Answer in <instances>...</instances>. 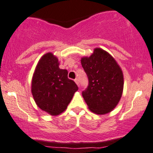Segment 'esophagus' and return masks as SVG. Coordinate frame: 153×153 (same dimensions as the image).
Returning <instances> with one entry per match:
<instances>
[{"label":"esophagus","instance_id":"esophagus-1","mask_svg":"<svg viewBox=\"0 0 153 153\" xmlns=\"http://www.w3.org/2000/svg\"><path fill=\"white\" fill-rule=\"evenodd\" d=\"M74 82H76V84L78 86H79V79L78 78H76V79H75V80H74Z\"/></svg>","mask_w":153,"mask_h":153}]
</instances>
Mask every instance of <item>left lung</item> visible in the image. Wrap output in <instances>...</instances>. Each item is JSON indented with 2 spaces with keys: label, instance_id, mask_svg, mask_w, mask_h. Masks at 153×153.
Here are the masks:
<instances>
[{
  "label": "left lung",
  "instance_id": "left-lung-1",
  "mask_svg": "<svg viewBox=\"0 0 153 153\" xmlns=\"http://www.w3.org/2000/svg\"><path fill=\"white\" fill-rule=\"evenodd\" d=\"M89 84L82 96L89 109L105 114L117 105L123 89V76L116 60L101 48H95L90 57L81 59Z\"/></svg>",
  "mask_w": 153,
  "mask_h": 153
}]
</instances>
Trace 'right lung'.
I'll return each mask as SVG.
<instances>
[{"label": "right lung", "instance_id": "1", "mask_svg": "<svg viewBox=\"0 0 153 153\" xmlns=\"http://www.w3.org/2000/svg\"><path fill=\"white\" fill-rule=\"evenodd\" d=\"M78 87L68 78V71L59 68L58 59L51 53L39 59L32 80V93L36 104L51 116L63 113Z\"/></svg>", "mask_w": 153, "mask_h": 153}]
</instances>
